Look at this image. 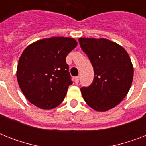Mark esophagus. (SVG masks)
<instances>
[{
  "label": "esophagus",
  "instance_id": "esophagus-1",
  "mask_svg": "<svg viewBox=\"0 0 146 146\" xmlns=\"http://www.w3.org/2000/svg\"><path fill=\"white\" fill-rule=\"evenodd\" d=\"M79 80H80V76H76L75 78H74V82H75L76 84H77L78 82H79Z\"/></svg>",
  "mask_w": 146,
  "mask_h": 146
}]
</instances>
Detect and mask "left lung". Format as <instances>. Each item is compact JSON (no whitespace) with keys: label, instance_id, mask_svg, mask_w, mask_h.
Instances as JSON below:
<instances>
[{"label":"left lung","instance_id":"1","mask_svg":"<svg viewBox=\"0 0 146 146\" xmlns=\"http://www.w3.org/2000/svg\"><path fill=\"white\" fill-rule=\"evenodd\" d=\"M94 69L93 82L80 90L87 104L104 112L117 105L127 96L133 78L131 60L123 47L105 38H79Z\"/></svg>","mask_w":146,"mask_h":146}]
</instances>
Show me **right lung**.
I'll list each match as a JSON object with an SVG mask.
<instances>
[{
    "instance_id": "1",
    "label": "right lung",
    "mask_w": 146,
    "mask_h": 146,
    "mask_svg": "<svg viewBox=\"0 0 146 146\" xmlns=\"http://www.w3.org/2000/svg\"><path fill=\"white\" fill-rule=\"evenodd\" d=\"M77 45L72 38L52 37L29 44L19 57L18 84L29 102L50 110L58 106L73 82L66 55Z\"/></svg>"
}]
</instances>
